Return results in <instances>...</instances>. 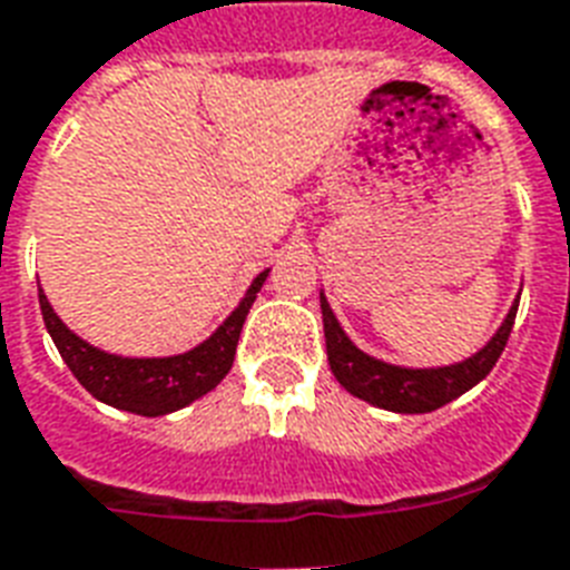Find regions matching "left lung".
<instances>
[{
    "label": "left lung",
    "mask_w": 570,
    "mask_h": 570,
    "mask_svg": "<svg viewBox=\"0 0 570 570\" xmlns=\"http://www.w3.org/2000/svg\"><path fill=\"white\" fill-rule=\"evenodd\" d=\"M518 303L520 291L514 303H511L509 315L502 317V324L497 326V333L475 354L449 365L413 368V365L386 363V360L365 354L363 347H356L351 342V335L342 330L324 288H321L326 360H330L335 381L342 383L351 395L368 401L372 407L392 410V413H431V410L443 407L458 395L470 392L475 383H482L491 374L500 354L505 351L511 326H514V317H518Z\"/></svg>",
    "instance_id": "1"
}]
</instances>
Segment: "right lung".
Wrapping results in <instances>:
<instances>
[{
  "label": "right lung",
  "mask_w": 570,
  "mask_h": 570,
  "mask_svg": "<svg viewBox=\"0 0 570 570\" xmlns=\"http://www.w3.org/2000/svg\"><path fill=\"white\" fill-rule=\"evenodd\" d=\"M267 276H271V267L255 276L235 312L225 317L205 342L171 356L109 354L73 333L56 315L43 288H38V299H41V315L52 345L59 347L61 360L68 363L73 377L97 401L136 413V416H166V413H175V410L187 407L196 399L207 395L225 374L232 372L237 338H240L246 315H249Z\"/></svg>",
  "instance_id": "right-lung-1"
}]
</instances>
